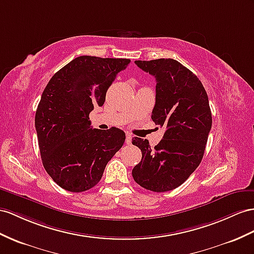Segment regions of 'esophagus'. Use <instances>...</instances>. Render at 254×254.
Masks as SVG:
<instances>
[{
  "mask_svg": "<svg viewBox=\"0 0 254 254\" xmlns=\"http://www.w3.org/2000/svg\"><path fill=\"white\" fill-rule=\"evenodd\" d=\"M126 142L127 145H131L132 144V135L131 134H127V137H126Z\"/></svg>",
  "mask_w": 254,
  "mask_h": 254,
  "instance_id": "esophagus-1",
  "label": "esophagus"
}]
</instances>
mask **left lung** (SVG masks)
<instances>
[{
  "label": "left lung",
  "instance_id": "obj_1",
  "mask_svg": "<svg viewBox=\"0 0 254 254\" xmlns=\"http://www.w3.org/2000/svg\"><path fill=\"white\" fill-rule=\"evenodd\" d=\"M135 64L157 80L151 119L165 132L154 148L147 139L132 140L142 153L132 175L147 190L171 191L183 185L203 159L212 123L209 101L197 76L176 60Z\"/></svg>",
  "mask_w": 254,
  "mask_h": 254
}]
</instances>
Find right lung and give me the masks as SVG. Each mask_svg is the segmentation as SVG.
Instances as JSON below:
<instances>
[{
    "mask_svg": "<svg viewBox=\"0 0 254 254\" xmlns=\"http://www.w3.org/2000/svg\"><path fill=\"white\" fill-rule=\"evenodd\" d=\"M129 59L78 57L51 77L35 114L43 165L55 183L83 192L101 180L108 162L120 150L126 133L91 127L89 115L103 106L106 92Z\"/></svg>",
    "mask_w": 254,
    "mask_h": 254,
    "instance_id": "right-lung-1",
    "label": "right lung"
}]
</instances>
